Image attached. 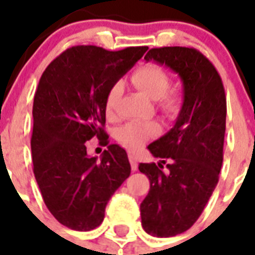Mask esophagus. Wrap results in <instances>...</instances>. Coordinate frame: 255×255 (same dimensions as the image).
I'll use <instances>...</instances> for the list:
<instances>
[{
	"instance_id": "esophagus-1",
	"label": "esophagus",
	"mask_w": 255,
	"mask_h": 255,
	"mask_svg": "<svg viewBox=\"0 0 255 255\" xmlns=\"http://www.w3.org/2000/svg\"><path fill=\"white\" fill-rule=\"evenodd\" d=\"M128 159H129V163H131L132 170L137 169V157L133 153H128Z\"/></svg>"
}]
</instances>
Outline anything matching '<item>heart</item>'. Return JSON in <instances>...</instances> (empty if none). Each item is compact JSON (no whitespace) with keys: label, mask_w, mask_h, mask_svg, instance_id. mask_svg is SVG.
<instances>
[{"label":"heart","mask_w":255,"mask_h":255,"mask_svg":"<svg viewBox=\"0 0 255 255\" xmlns=\"http://www.w3.org/2000/svg\"><path fill=\"white\" fill-rule=\"evenodd\" d=\"M132 83L143 91L151 99L159 102L160 110L165 115H176L182 104V96L177 90H169L170 77L167 70L155 63H148L132 74ZM120 83H115L110 87L106 96V112L108 116H114L116 104L120 96ZM159 133V126L155 123H140L131 122L120 128L118 131V137L128 148L137 149L148 139H151Z\"/></svg>","instance_id":"heart-1"}]
</instances>
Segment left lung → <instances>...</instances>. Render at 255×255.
<instances>
[{
    "label": "left lung",
    "instance_id": "8db88e82",
    "mask_svg": "<svg viewBox=\"0 0 255 255\" xmlns=\"http://www.w3.org/2000/svg\"><path fill=\"white\" fill-rule=\"evenodd\" d=\"M144 59L167 66L182 82L184 100L173 127L148 145L160 161L139 165L151 184L140 204L143 229L155 237H173L197 221L217 185L224 160L225 90L212 62L196 49H151ZM165 159L171 163L164 174Z\"/></svg>",
    "mask_w": 255,
    "mask_h": 255
}]
</instances>
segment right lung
<instances>
[{"mask_svg":"<svg viewBox=\"0 0 255 255\" xmlns=\"http://www.w3.org/2000/svg\"><path fill=\"white\" fill-rule=\"evenodd\" d=\"M74 46L43 71L33 104V170L47 209L73 230L95 229L106 205L131 173L127 152L108 144L106 96L147 51ZM94 135L108 145L101 161L87 153Z\"/></svg>","mask_w":255,"mask_h":255,"instance_id":"obj_1","label":"right lung"}]
</instances>
